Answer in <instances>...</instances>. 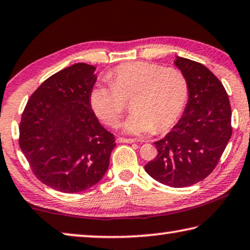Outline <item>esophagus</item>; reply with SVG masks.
I'll use <instances>...</instances> for the list:
<instances>
[{
	"label": "esophagus",
	"mask_w": 250,
	"mask_h": 250,
	"mask_svg": "<svg viewBox=\"0 0 250 250\" xmlns=\"http://www.w3.org/2000/svg\"><path fill=\"white\" fill-rule=\"evenodd\" d=\"M117 142L119 144H121V142H124V144H133V142H136L133 139H128V138H122V137H119L117 138Z\"/></svg>",
	"instance_id": "1"
}]
</instances>
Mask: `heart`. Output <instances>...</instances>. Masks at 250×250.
<instances>
[{"mask_svg":"<svg viewBox=\"0 0 250 250\" xmlns=\"http://www.w3.org/2000/svg\"><path fill=\"white\" fill-rule=\"evenodd\" d=\"M90 92V104L106 125L114 128L131 99L132 112L125 119V132L142 136L162 132L180 118L188 98V83L176 68H162L149 62H128L106 75Z\"/></svg>","mask_w":250,"mask_h":250,"instance_id":"obj_1","label":"heart"}]
</instances>
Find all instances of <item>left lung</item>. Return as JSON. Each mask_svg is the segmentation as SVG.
<instances>
[{
  "label": "left lung",
  "mask_w": 250,
  "mask_h": 250,
  "mask_svg": "<svg viewBox=\"0 0 250 250\" xmlns=\"http://www.w3.org/2000/svg\"><path fill=\"white\" fill-rule=\"evenodd\" d=\"M175 64L188 83L184 114L145 166L153 179L175 188L204 180L216 168L230 139L231 108L223 83L199 62L177 57Z\"/></svg>",
  "instance_id": "1"
}]
</instances>
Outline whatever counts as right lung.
I'll list each match as a JSON object with an SVG mask.
<instances>
[{"label":"right lung","mask_w":250,"mask_h":250,"mask_svg":"<svg viewBox=\"0 0 250 250\" xmlns=\"http://www.w3.org/2000/svg\"><path fill=\"white\" fill-rule=\"evenodd\" d=\"M94 71L75 63L51 75L30 97L20 122L19 145L34 176L62 192L98 184L116 146L91 109Z\"/></svg>","instance_id":"obj_1"}]
</instances>
